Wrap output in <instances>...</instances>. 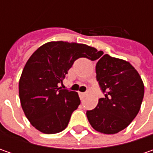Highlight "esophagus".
<instances>
[{"label": "esophagus", "mask_w": 153, "mask_h": 153, "mask_svg": "<svg viewBox=\"0 0 153 153\" xmlns=\"http://www.w3.org/2000/svg\"><path fill=\"white\" fill-rule=\"evenodd\" d=\"M84 95H85V93H83V92H80L79 93V96H80V99L82 100V99L84 97Z\"/></svg>", "instance_id": "obj_1"}]
</instances>
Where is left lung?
Segmentation results:
<instances>
[{"label":"left lung","mask_w":153,"mask_h":153,"mask_svg":"<svg viewBox=\"0 0 153 153\" xmlns=\"http://www.w3.org/2000/svg\"><path fill=\"white\" fill-rule=\"evenodd\" d=\"M96 79L104 98L86 114L98 132L113 134L124 129L138 114L144 84L128 62L105 54L96 64Z\"/></svg>","instance_id":"left-lung-1"}]
</instances>
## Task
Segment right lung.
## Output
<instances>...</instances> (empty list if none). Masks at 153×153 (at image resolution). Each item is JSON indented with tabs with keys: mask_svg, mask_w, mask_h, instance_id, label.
Listing matches in <instances>:
<instances>
[{
	"mask_svg": "<svg viewBox=\"0 0 153 153\" xmlns=\"http://www.w3.org/2000/svg\"><path fill=\"white\" fill-rule=\"evenodd\" d=\"M102 51L67 42L45 43L28 59L21 75V105L33 127L44 134L61 132L80 105L77 93L62 89L68 71L79 58L96 60Z\"/></svg>",
	"mask_w": 153,
	"mask_h": 153,
	"instance_id": "right-lung-1",
	"label": "right lung"
}]
</instances>
